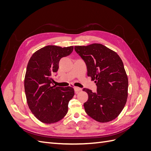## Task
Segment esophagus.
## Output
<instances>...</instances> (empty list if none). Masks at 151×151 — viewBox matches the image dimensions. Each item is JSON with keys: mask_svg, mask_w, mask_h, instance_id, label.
<instances>
[{"mask_svg": "<svg viewBox=\"0 0 151 151\" xmlns=\"http://www.w3.org/2000/svg\"><path fill=\"white\" fill-rule=\"evenodd\" d=\"M74 91H75V93L76 94H77V93H79L80 91H81V89L80 88H79V87H75V88H74Z\"/></svg>", "mask_w": 151, "mask_h": 151, "instance_id": "esophagus-1", "label": "esophagus"}]
</instances>
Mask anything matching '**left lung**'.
Segmentation results:
<instances>
[{
	"mask_svg": "<svg viewBox=\"0 0 151 151\" xmlns=\"http://www.w3.org/2000/svg\"><path fill=\"white\" fill-rule=\"evenodd\" d=\"M74 49L85 62L88 76L97 86L96 93L83 89L88 94L84 104L86 113L101 123L115 119L128 97L129 81L122 59L115 52L99 43L76 46Z\"/></svg>",
	"mask_w": 151,
	"mask_h": 151,
	"instance_id": "left-lung-1",
	"label": "left lung"
}]
</instances>
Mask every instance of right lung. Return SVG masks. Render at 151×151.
Masks as SVG:
<instances>
[{
	"mask_svg": "<svg viewBox=\"0 0 151 151\" xmlns=\"http://www.w3.org/2000/svg\"><path fill=\"white\" fill-rule=\"evenodd\" d=\"M73 49V46L48 45L35 52L28 62L24 78L27 103L32 113L43 123L57 122L68 112L74 88L52 86V77L57 72L60 59L69 55Z\"/></svg>",
	"mask_w": 151,
	"mask_h": 151,
	"instance_id": "right-lung-1",
	"label": "right lung"
}]
</instances>
